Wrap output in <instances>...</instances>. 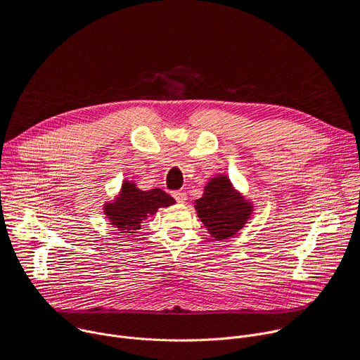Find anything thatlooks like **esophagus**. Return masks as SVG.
Segmentation results:
<instances>
[{
  "instance_id": "34e87169",
  "label": "esophagus",
  "mask_w": 360,
  "mask_h": 360,
  "mask_svg": "<svg viewBox=\"0 0 360 360\" xmlns=\"http://www.w3.org/2000/svg\"><path fill=\"white\" fill-rule=\"evenodd\" d=\"M174 198H175L176 202H179V203L186 202V193H185L184 191H175V192H174Z\"/></svg>"
}]
</instances>
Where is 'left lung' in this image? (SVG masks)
I'll use <instances>...</instances> for the list:
<instances>
[{"mask_svg":"<svg viewBox=\"0 0 360 360\" xmlns=\"http://www.w3.org/2000/svg\"><path fill=\"white\" fill-rule=\"evenodd\" d=\"M250 202L236 192L225 175L211 179L202 198L195 200V210L208 232L218 240L233 236L243 228L252 214Z\"/></svg>","mask_w":360,"mask_h":360,"instance_id":"8db88e82","label":"left lung"}]
</instances>
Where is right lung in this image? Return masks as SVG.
<instances>
[{"label": "right lung", "mask_w": 360, "mask_h": 360, "mask_svg": "<svg viewBox=\"0 0 360 360\" xmlns=\"http://www.w3.org/2000/svg\"><path fill=\"white\" fill-rule=\"evenodd\" d=\"M175 199L165 191L155 188L141 191L135 184L124 181L120 195L114 202L104 205V212L111 225L127 233H135L141 229V222L160 208L174 205Z\"/></svg>", "instance_id": "obj_1"}]
</instances>
